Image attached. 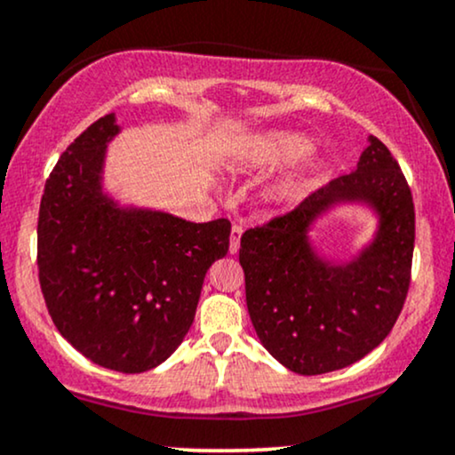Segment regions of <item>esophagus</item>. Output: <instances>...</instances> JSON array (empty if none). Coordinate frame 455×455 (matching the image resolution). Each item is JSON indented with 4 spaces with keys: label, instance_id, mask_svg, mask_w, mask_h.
<instances>
[{
    "label": "esophagus",
    "instance_id": "1",
    "mask_svg": "<svg viewBox=\"0 0 455 455\" xmlns=\"http://www.w3.org/2000/svg\"><path fill=\"white\" fill-rule=\"evenodd\" d=\"M242 233H243L242 227H233L231 228V243H228V252H231V254H235L239 250V242H242Z\"/></svg>",
    "mask_w": 455,
    "mask_h": 455
}]
</instances>
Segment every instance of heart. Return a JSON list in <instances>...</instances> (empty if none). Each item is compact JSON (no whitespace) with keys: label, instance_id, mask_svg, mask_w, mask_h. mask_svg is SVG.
I'll return each mask as SVG.
<instances>
[{"label":"heart","instance_id":"b5f03b06","mask_svg":"<svg viewBox=\"0 0 455 455\" xmlns=\"http://www.w3.org/2000/svg\"><path fill=\"white\" fill-rule=\"evenodd\" d=\"M312 149H315V139L307 134L293 132V130H271V132L245 140L243 145H237L227 162V169L233 175L274 171L307 158ZM301 186H304V173L286 175L271 188L267 198L271 203H284L297 196Z\"/></svg>","mask_w":455,"mask_h":455}]
</instances>
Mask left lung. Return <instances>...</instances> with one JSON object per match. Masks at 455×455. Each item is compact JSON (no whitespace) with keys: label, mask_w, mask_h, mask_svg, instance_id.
Here are the masks:
<instances>
[{"label":"left lung","mask_w":455,"mask_h":455,"mask_svg":"<svg viewBox=\"0 0 455 455\" xmlns=\"http://www.w3.org/2000/svg\"><path fill=\"white\" fill-rule=\"evenodd\" d=\"M340 204L378 216L373 239L351 259L317 252L309 231ZM415 207L398 162L368 137L353 173L299 207L243 233L239 263L260 344L297 374L342 370L379 347L398 321L411 284Z\"/></svg>","instance_id":"obj_1"}]
</instances>
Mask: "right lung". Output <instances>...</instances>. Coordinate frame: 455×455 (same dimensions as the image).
I'll return each instance as SVG.
<instances>
[{"label":"right lung","mask_w":455,"mask_h":455,"mask_svg":"<svg viewBox=\"0 0 455 455\" xmlns=\"http://www.w3.org/2000/svg\"><path fill=\"white\" fill-rule=\"evenodd\" d=\"M119 132L115 113L104 115L57 160L40 201L38 269L61 336L102 368L139 374L184 340L231 222L196 224L108 195L104 162Z\"/></svg>","instance_id":"1"}]
</instances>
